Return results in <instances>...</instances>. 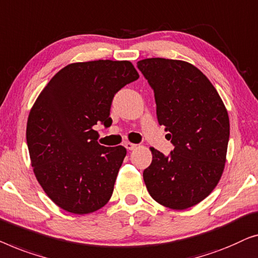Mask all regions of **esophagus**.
I'll use <instances>...</instances> for the list:
<instances>
[{
  "mask_svg": "<svg viewBox=\"0 0 258 258\" xmlns=\"http://www.w3.org/2000/svg\"><path fill=\"white\" fill-rule=\"evenodd\" d=\"M124 146L126 147V150H128V151H132V150H134V148L137 147V145L136 144H132V143H125L124 144Z\"/></svg>",
  "mask_w": 258,
  "mask_h": 258,
  "instance_id": "1",
  "label": "esophagus"
}]
</instances>
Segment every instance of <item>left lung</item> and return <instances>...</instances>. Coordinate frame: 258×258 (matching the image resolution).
<instances>
[{
	"mask_svg": "<svg viewBox=\"0 0 258 258\" xmlns=\"http://www.w3.org/2000/svg\"><path fill=\"white\" fill-rule=\"evenodd\" d=\"M138 69L154 91L157 117L174 150L151 148L144 170L148 193L160 205L182 210L212 193L222 175L229 141V117L209 79L187 61L147 58Z\"/></svg>",
	"mask_w": 258,
	"mask_h": 258,
	"instance_id": "8db88e82",
	"label": "left lung"
}]
</instances>
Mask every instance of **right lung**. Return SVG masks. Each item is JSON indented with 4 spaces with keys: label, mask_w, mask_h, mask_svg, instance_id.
I'll return each mask as SVG.
<instances>
[{
    "label": "right lung",
    "mask_w": 258,
    "mask_h": 258,
    "mask_svg": "<svg viewBox=\"0 0 258 258\" xmlns=\"http://www.w3.org/2000/svg\"><path fill=\"white\" fill-rule=\"evenodd\" d=\"M138 78L128 60L72 63L36 99L27 124L29 154L36 179L61 209L84 215L111 199L126 148L101 146L93 126L110 127L114 94Z\"/></svg>",
    "instance_id": "1"
}]
</instances>
